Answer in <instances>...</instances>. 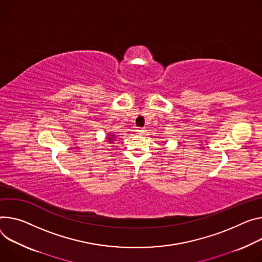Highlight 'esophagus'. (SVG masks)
Segmentation results:
<instances>
[{
    "instance_id": "esophagus-1",
    "label": "esophagus",
    "mask_w": 262,
    "mask_h": 262,
    "mask_svg": "<svg viewBox=\"0 0 262 262\" xmlns=\"http://www.w3.org/2000/svg\"><path fill=\"white\" fill-rule=\"evenodd\" d=\"M137 132H138L139 134H144V133L146 132V129H145V127H138Z\"/></svg>"
}]
</instances>
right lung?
Masks as SVG:
<instances>
[{
  "label": "right lung",
  "instance_id": "add662e5",
  "mask_svg": "<svg viewBox=\"0 0 262 262\" xmlns=\"http://www.w3.org/2000/svg\"><path fill=\"white\" fill-rule=\"evenodd\" d=\"M112 140H113V139H108V142H112Z\"/></svg>",
  "mask_w": 262,
  "mask_h": 262
}]
</instances>
